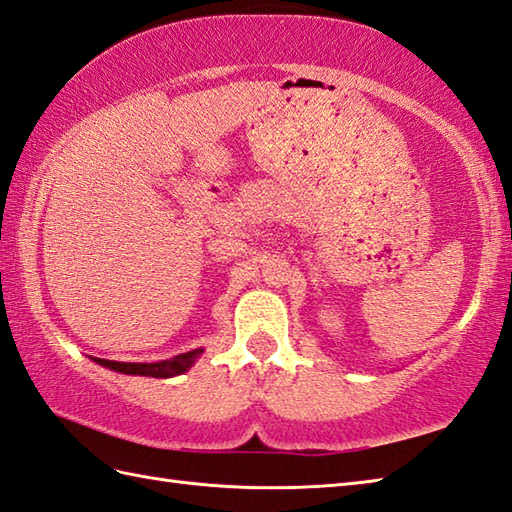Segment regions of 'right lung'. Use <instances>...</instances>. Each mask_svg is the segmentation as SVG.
Returning a JSON list of instances; mask_svg holds the SVG:
<instances>
[{
  "label": "right lung",
  "mask_w": 512,
  "mask_h": 512,
  "mask_svg": "<svg viewBox=\"0 0 512 512\" xmlns=\"http://www.w3.org/2000/svg\"><path fill=\"white\" fill-rule=\"evenodd\" d=\"M204 350H191L169 358V361H160V363H118V361H107V358H94V363H99L107 369H114V372L121 374H132V376H151V378H171L184 374L187 369L195 363Z\"/></svg>",
  "instance_id": "add662e5"
}]
</instances>
